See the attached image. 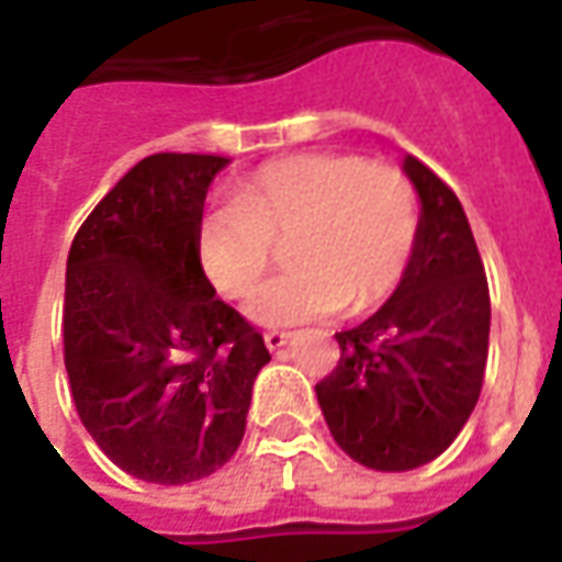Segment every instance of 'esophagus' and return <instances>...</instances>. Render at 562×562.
Returning <instances> with one entry per match:
<instances>
[{"label":"esophagus","mask_w":562,"mask_h":562,"mask_svg":"<svg viewBox=\"0 0 562 562\" xmlns=\"http://www.w3.org/2000/svg\"><path fill=\"white\" fill-rule=\"evenodd\" d=\"M292 340V334H289V330H268V334H265V346H268L270 352H280L282 346H285V342Z\"/></svg>","instance_id":"1"}]
</instances>
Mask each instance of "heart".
<instances>
[{
  "label": "heart",
  "instance_id": "b5f03b06",
  "mask_svg": "<svg viewBox=\"0 0 562 562\" xmlns=\"http://www.w3.org/2000/svg\"><path fill=\"white\" fill-rule=\"evenodd\" d=\"M289 244L294 268L249 297L261 325H301L342 306L361 313L397 289L418 240V198L409 177L349 153H294L261 165L232 204L201 216L198 261L228 297L256 289Z\"/></svg>",
  "mask_w": 562,
  "mask_h": 562
}]
</instances>
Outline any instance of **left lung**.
<instances>
[{
	"mask_svg": "<svg viewBox=\"0 0 562 562\" xmlns=\"http://www.w3.org/2000/svg\"><path fill=\"white\" fill-rule=\"evenodd\" d=\"M422 220L397 292L358 328L340 330V361L316 385L334 442L379 472H406L446 451L479 403L491 294L458 195L406 156Z\"/></svg>",
	"mask_w": 562,
	"mask_h": 562,
	"instance_id": "obj_1",
	"label": "left lung"
}]
</instances>
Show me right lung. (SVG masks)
Listing matches in <instances>:
<instances>
[{
	"label": "right lung",
	"mask_w": 562,
	"mask_h": 562,
	"mask_svg": "<svg viewBox=\"0 0 562 562\" xmlns=\"http://www.w3.org/2000/svg\"><path fill=\"white\" fill-rule=\"evenodd\" d=\"M222 156L156 153L71 240L63 342L87 434L153 484L198 482L240 446L265 340L216 297L195 232Z\"/></svg>",
	"instance_id": "obj_1"
}]
</instances>
